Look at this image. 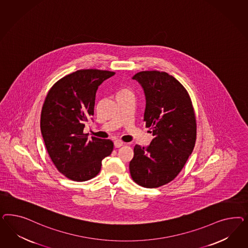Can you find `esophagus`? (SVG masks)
Masks as SVG:
<instances>
[{
    "label": "esophagus",
    "mask_w": 248,
    "mask_h": 248,
    "mask_svg": "<svg viewBox=\"0 0 248 248\" xmlns=\"http://www.w3.org/2000/svg\"><path fill=\"white\" fill-rule=\"evenodd\" d=\"M123 144H124V143H123L121 140H115V141H114V147H115V148H119Z\"/></svg>",
    "instance_id": "esophagus-1"
}]
</instances>
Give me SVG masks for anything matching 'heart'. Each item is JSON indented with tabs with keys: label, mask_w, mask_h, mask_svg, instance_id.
Wrapping results in <instances>:
<instances>
[{
	"label": "heart",
	"mask_w": 248,
	"mask_h": 248,
	"mask_svg": "<svg viewBox=\"0 0 248 248\" xmlns=\"http://www.w3.org/2000/svg\"><path fill=\"white\" fill-rule=\"evenodd\" d=\"M122 92H130V91L127 90V89H124Z\"/></svg>",
	"instance_id": "obj_1"
}]
</instances>
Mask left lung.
Masks as SVG:
<instances>
[{"mask_svg":"<svg viewBox=\"0 0 248 248\" xmlns=\"http://www.w3.org/2000/svg\"><path fill=\"white\" fill-rule=\"evenodd\" d=\"M133 79L144 91L143 122L154 138L147 147L135 145L129 164L130 173L143 187H160L178 175L194 150L195 110L187 91L172 75L143 71Z\"/></svg>","mask_w":248,"mask_h":248,"instance_id":"1","label":"left lung"}]
</instances>
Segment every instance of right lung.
I'll return each mask as SVG.
<instances>
[{
  "label": "right lung",
  "mask_w": 248,
  "mask_h": 248,
  "mask_svg": "<svg viewBox=\"0 0 248 248\" xmlns=\"http://www.w3.org/2000/svg\"><path fill=\"white\" fill-rule=\"evenodd\" d=\"M114 72L82 69L65 75L48 92L41 113L45 147L57 170L70 180H90L101 171L113 143L83 133L94 114L98 86Z\"/></svg>",
  "instance_id": "obj_1"
}]
</instances>
